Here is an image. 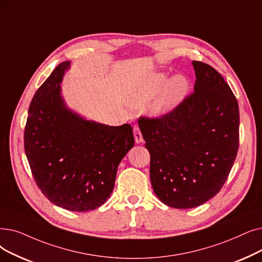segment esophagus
Segmentation results:
<instances>
[{
	"label": "esophagus",
	"mask_w": 262,
	"mask_h": 262,
	"mask_svg": "<svg viewBox=\"0 0 262 262\" xmlns=\"http://www.w3.org/2000/svg\"><path fill=\"white\" fill-rule=\"evenodd\" d=\"M134 137H135V141L137 143L142 142L143 138H142V134L140 132V128L138 126H135L134 127Z\"/></svg>",
	"instance_id": "esophagus-1"
}]
</instances>
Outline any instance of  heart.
Segmentation results:
<instances>
[{
    "label": "heart",
    "mask_w": 262,
    "mask_h": 262,
    "mask_svg": "<svg viewBox=\"0 0 262 262\" xmlns=\"http://www.w3.org/2000/svg\"><path fill=\"white\" fill-rule=\"evenodd\" d=\"M166 81L167 76L165 74H153L134 91L132 104L136 107L142 106L161 92L152 103L151 111L155 115H164L172 110L184 97L188 89V82L183 76L180 75L173 77L164 87Z\"/></svg>",
    "instance_id": "heart-1"
}]
</instances>
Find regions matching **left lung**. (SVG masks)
<instances>
[{
    "label": "left lung",
    "instance_id": "1",
    "mask_svg": "<svg viewBox=\"0 0 262 262\" xmlns=\"http://www.w3.org/2000/svg\"><path fill=\"white\" fill-rule=\"evenodd\" d=\"M194 92L159 117L138 120L150 152V178L168 207L190 209L210 200L228 179L238 149L237 100L223 76L192 61Z\"/></svg>",
    "mask_w": 262,
    "mask_h": 262
}]
</instances>
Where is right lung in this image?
<instances>
[{"instance_id": "obj_1", "label": "right lung", "mask_w": 262, "mask_h": 262, "mask_svg": "<svg viewBox=\"0 0 262 262\" xmlns=\"http://www.w3.org/2000/svg\"><path fill=\"white\" fill-rule=\"evenodd\" d=\"M63 62L34 95L25 151L40 191L68 211L95 210L111 195L120 162L135 143L129 124L108 126L81 119L61 97Z\"/></svg>"}]
</instances>
